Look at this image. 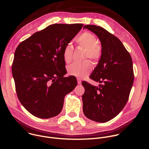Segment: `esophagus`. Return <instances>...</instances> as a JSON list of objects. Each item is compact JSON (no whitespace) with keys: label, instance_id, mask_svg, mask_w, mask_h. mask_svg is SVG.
<instances>
[{"label":"esophagus","instance_id":"1","mask_svg":"<svg viewBox=\"0 0 149 149\" xmlns=\"http://www.w3.org/2000/svg\"><path fill=\"white\" fill-rule=\"evenodd\" d=\"M77 82H78V85H80L81 84V81L79 78H77Z\"/></svg>","mask_w":149,"mask_h":149}]
</instances>
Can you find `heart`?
<instances>
[{
  "instance_id": "b5f03b06",
  "label": "heart",
  "mask_w": 149,
  "mask_h": 149,
  "mask_svg": "<svg viewBox=\"0 0 149 149\" xmlns=\"http://www.w3.org/2000/svg\"><path fill=\"white\" fill-rule=\"evenodd\" d=\"M77 45L85 49V59L90 58L94 62L98 61L102 55V48L98 44V40L95 35L85 32L79 36L75 40ZM73 47L67 44L63 48L62 56L64 61L68 63L72 60ZM93 69V64L89 60L83 62L75 63L68 68V74L78 78L86 76Z\"/></svg>"
}]
</instances>
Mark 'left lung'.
<instances>
[{"instance_id":"left-lung-1","label":"left lung","mask_w":149,"mask_h":149,"mask_svg":"<svg viewBox=\"0 0 149 149\" xmlns=\"http://www.w3.org/2000/svg\"><path fill=\"white\" fill-rule=\"evenodd\" d=\"M84 28L101 41L102 55L90 78L102 84L97 87L82 82L83 112L91 120L105 123L117 116L129 100L134 82L132 58L120 40L107 30L91 25Z\"/></svg>"}]
</instances>
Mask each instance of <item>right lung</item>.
I'll return each mask as SVG.
<instances>
[{"label":"right lung","mask_w":149,"mask_h":149,"mask_svg":"<svg viewBox=\"0 0 149 149\" xmlns=\"http://www.w3.org/2000/svg\"><path fill=\"white\" fill-rule=\"evenodd\" d=\"M83 24H53L36 32L16 49L12 68L20 103L33 116L49 118L58 115L65 96L77 85L67 73L62 56L65 47Z\"/></svg>","instance_id":"1"}]
</instances>
